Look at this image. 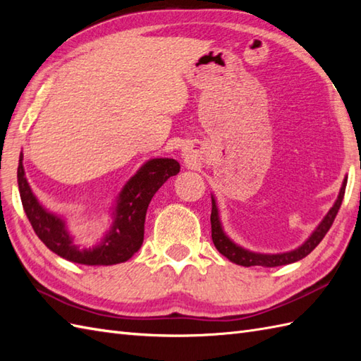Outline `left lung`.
Listing matches in <instances>:
<instances>
[{
	"mask_svg": "<svg viewBox=\"0 0 361 361\" xmlns=\"http://www.w3.org/2000/svg\"><path fill=\"white\" fill-rule=\"evenodd\" d=\"M346 183H348V180L344 178L338 198H336V202L334 203L331 211L327 212V216L318 225L315 231L312 233L309 239L305 240L299 248H296L293 251H288V252H279V255H260V252H252V251H248V250L239 247V245H235L224 233V228H221V224H220L217 204L212 197V212H211L212 242H214V245H216L219 252H221V255L231 260V262H234L237 265H242V267H255V265L279 267V265L293 264V262H296V260H301L302 257L310 255V252L318 247V243L324 239V235L327 234V231L331 229V226L334 224L336 214H338V209H340L343 197H344V190H346Z\"/></svg>",
	"mask_w": 361,
	"mask_h": 361,
	"instance_id": "obj_1",
	"label": "left lung"
}]
</instances>
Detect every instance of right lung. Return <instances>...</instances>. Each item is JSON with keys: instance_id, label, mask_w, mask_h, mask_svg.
Here are the masks:
<instances>
[{"instance_id": "1", "label": "right lung", "mask_w": 361, "mask_h": 361, "mask_svg": "<svg viewBox=\"0 0 361 361\" xmlns=\"http://www.w3.org/2000/svg\"><path fill=\"white\" fill-rule=\"evenodd\" d=\"M180 172L178 161L172 158H153L141 166L121 190L110 231L93 248H80L74 243L65 221L46 211L37 200L25 176L23 153L18 163V189L26 216L35 234L57 256L83 265H114L126 262L141 248L144 240V221L149 203L157 190Z\"/></svg>"}]
</instances>
